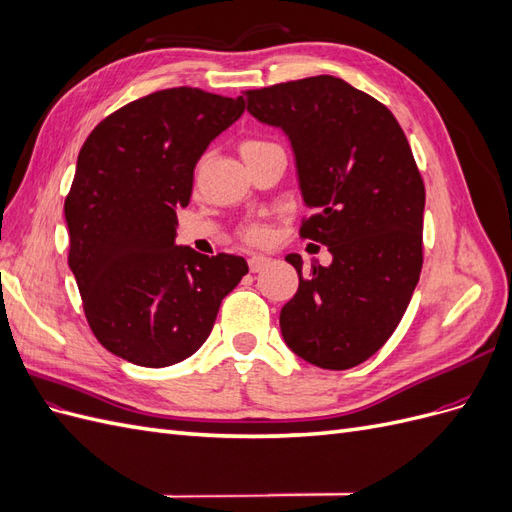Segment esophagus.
<instances>
[{"label":"esophagus","mask_w":512,"mask_h":512,"mask_svg":"<svg viewBox=\"0 0 512 512\" xmlns=\"http://www.w3.org/2000/svg\"><path fill=\"white\" fill-rule=\"evenodd\" d=\"M247 265H250L252 273H258V271H262V269L271 265V258H267V256H252L250 260H247Z\"/></svg>","instance_id":"1"}]
</instances>
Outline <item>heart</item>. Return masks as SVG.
I'll return each instance as SVG.
<instances>
[{
    "label": "heart",
    "instance_id": "obj_1",
    "mask_svg": "<svg viewBox=\"0 0 512 512\" xmlns=\"http://www.w3.org/2000/svg\"><path fill=\"white\" fill-rule=\"evenodd\" d=\"M271 147H277L269 141H262V138H247V141L241 143V156H252V153H258V151H265V149H271ZM243 237L247 241L252 243H262L267 239V228L262 224H250L243 228Z\"/></svg>",
    "mask_w": 512,
    "mask_h": 512
}]
</instances>
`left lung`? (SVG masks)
<instances>
[{"mask_svg": "<svg viewBox=\"0 0 512 512\" xmlns=\"http://www.w3.org/2000/svg\"><path fill=\"white\" fill-rule=\"evenodd\" d=\"M247 113L290 141L303 203L301 237L329 267L288 254L299 290L282 307L288 348L322 369L376 354L404 316L423 267L425 185L393 113L329 74L245 91Z\"/></svg>", "mask_w": 512, "mask_h": 512, "instance_id": "obj_1", "label": "left lung"}]
</instances>
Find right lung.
<instances>
[{
	"instance_id": "right-lung-1",
	"label": "right lung",
	"mask_w": 512,
	"mask_h": 512,
	"mask_svg": "<svg viewBox=\"0 0 512 512\" xmlns=\"http://www.w3.org/2000/svg\"><path fill=\"white\" fill-rule=\"evenodd\" d=\"M245 102L175 87L134 100L87 136L64 213L68 265L98 342L141 367H168L209 337L241 256L175 245L194 168Z\"/></svg>"
}]
</instances>
